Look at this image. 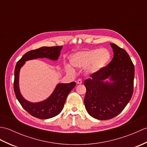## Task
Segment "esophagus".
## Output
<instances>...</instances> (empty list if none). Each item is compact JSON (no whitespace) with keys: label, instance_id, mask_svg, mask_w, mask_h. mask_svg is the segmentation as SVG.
Wrapping results in <instances>:
<instances>
[{"label":"esophagus","instance_id":"esophagus-1","mask_svg":"<svg viewBox=\"0 0 147 147\" xmlns=\"http://www.w3.org/2000/svg\"><path fill=\"white\" fill-rule=\"evenodd\" d=\"M76 83H77L78 84H82V80H80V79L78 80H77V81H76Z\"/></svg>","mask_w":147,"mask_h":147}]
</instances>
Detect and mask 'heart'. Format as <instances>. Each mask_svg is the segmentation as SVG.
<instances>
[{
    "mask_svg": "<svg viewBox=\"0 0 147 147\" xmlns=\"http://www.w3.org/2000/svg\"><path fill=\"white\" fill-rule=\"evenodd\" d=\"M70 63L77 69L85 68L88 74H94L105 69L111 61V54L108 49H95L81 51L74 54L70 57ZM69 73H74V70L69 65L66 66Z\"/></svg>",
    "mask_w": 147,
    "mask_h": 147,
    "instance_id": "1",
    "label": "heart"
}]
</instances>
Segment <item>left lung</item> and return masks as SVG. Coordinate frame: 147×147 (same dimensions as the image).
Listing matches in <instances>:
<instances>
[{
    "label": "left lung",
    "instance_id": "1",
    "mask_svg": "<svg viewBox=\"0 0 147 147\" xmlns=\"http://www.w3.org/2000/svg\"><path fill=\"white\" fill-rule=\"evenodd\" d=\"M114 55L105 69L92 74L84 81L86 88L84 103L90 116L106 120L123 111L134 93L135 67L128 54L110 43ZM109 79L110 82L105 81Z\"/></svg>",
    "mask_w": 147,
    "mask_h": 147
}]
</instances>
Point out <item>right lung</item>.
<instances>
[{
  "label": "right lung",
  "mask_w": 147,
  "mask_h": 147,
  "mask_svg": "<svg viewBox=\"0 0 147 147\" xmlns=\"http://www.w3.org/2000/svg\"><path fill=\"white\" fill-rule=\"evenodd\" d=\"M63 46L42 47L26 53L16 64L14 71L13 90L16 96L23 108L33 117L40 119H49L56 117L62 111L68 94L76 86L75 82L70 83H59L51 96L46 100L32 103L24 98L19 86V72L26 61L37 58H48L56 61L59 57Z\"/></svg>",
  "instance_id": "1"
}]
</instances>
